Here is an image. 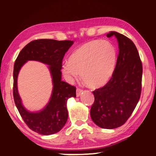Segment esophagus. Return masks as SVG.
Returning <instances> with one entry per match:
<instances>
[{
	"mask_svg": "<svg viewBox=\"0 0 156 156\" xmlns=\"http://www.w3.org/2000/svg\"><path fill=\"white\" fill-rule=\"evenodd\" d=\"M82 90L81 88H78L77 89H76V96L77 97H80L81 95V94L82 93Z\"/></svg>",
	"mask_w": 156,
	"mask_h": 156,
	"instance_id": "34e87169",
	"label": "esophagus"
}]
</instances>
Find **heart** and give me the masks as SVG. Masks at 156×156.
Segmentation results:
<instances>
[{
  "mask_svg": "<svg viewBox=\"0 0 156 156\" xmlns=\"http://www.w3.org/2000/svg\"><path fill=\"white\" fill-rule=\"evenodd\" d=\"M116 51L107 41H93L82 45L72 53L69 61L63 62L62 71L69 82L81 74L88 87L99 88L109 81L114 71Z\"/></svg>",
  "mask_w": 156,
  "mask_h": 156,
  "instance_id": "b5f03b06",
  "label": "heart"
}]
</instances>
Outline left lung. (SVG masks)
Returning <instances> with one entry per match:
<instances>
[{"mask_svg":"<svg viewBox=\"0 0 156 156\" xmlns=\"http://www.w3.org/2000/svg\"><path fill=\"white\" fill-rule=\"evenodd\" d=\"M118 40L119 53L112 78L104 87L93 91L90 116L97 126L107 129L126 122L138 103L141 93L143 66L139 52L126 36L110 32L107 37Z\"/></svg>","mask_w":156,"mask_h":156,"instance_id":"obj_1","label":"left lung"}]
</instances>
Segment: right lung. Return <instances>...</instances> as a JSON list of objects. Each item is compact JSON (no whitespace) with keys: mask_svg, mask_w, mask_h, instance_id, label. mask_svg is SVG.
Here are the masks:
<instances>
[{"mask_svg":"<svg viewBox=\"0 0 156 156\" xmlns=\"http://www.w3.org/2000/svg\"><path fill=\"white\" fill-rule=\"evenodd\" d=\"M74 42L38 39L26 45L18 55L13 68V99L21 118L32 130L42 135H50L62 130L68 118L67 101L76 97L75 87L62 80L63 57ZM38 60L50 66L53 92L45 108L38 112H30L24 108L17 90V76L27 60Z\"/></svg>","mask_w":156,"mask_h":156,"instance_id":"obj_1","label":"right lung"}]
</instances>
